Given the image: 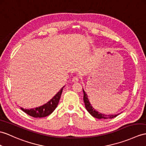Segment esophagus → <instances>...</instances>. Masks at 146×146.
<instances>
[{
  "label": "esophagus",
  "mask_w": 146,
  "mask_h": 146,
  "mask_svg": "<svg viewBox=\"0 0 146 146\" xmlns=\"http://www.w3.org/2000/svg\"><path fill=\"white\" fill-rule=\"evenodd\" d=\"M79 78L78 76H74L72 78V82H76L79 81Z\"/></svg>",
  "instance_id": "34e87169"
}]
</instances>
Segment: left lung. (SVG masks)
I'll return each instance as SVG.
<instances>
[{
    "mask_svg": "<svg viewBox=\"0 0 146 146\" xmlns=\"http://www.w3.org/2000/svg\"><path fill=\"white\" fill-rule=\"evenodd\" d=\"M83 92H84V101L85 108H86V110L88 111V113H89L92 116L95 117V118H98V119H112L119 115L118 114V115H106L104 114H102V113L97 111L90 105L89 101H88L87 95L85 94V92L84 90H83Z\"/></svg>",
    "mask_w": 146,
    "mask_h": 146,
    "instance_id": "obj_1",
    "label": "left lung"
}]
</instances>
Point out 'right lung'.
<instances>
[{
	"instance_id": "right-lung-1",
	"label": "right lung",
	"mask_w": 146,
	"mask_h": 146,
	"mask_svg": "<svg viewBox=\"0 0 146 146\" xmlns=\"http://www.w3.org/2000/svg\"><path fill=\"white\" fill-rule=\"evenodd\" d=\"M63 88L64 87H62L61 90H59L57 94L54 95V97L50 101H49L47 104L38 108L31 109H24L21 108V109L27 115L34 117V118H42V117L47 116L51 114L58 106L62 94Z\"/></svg>"
}]
</instances>
